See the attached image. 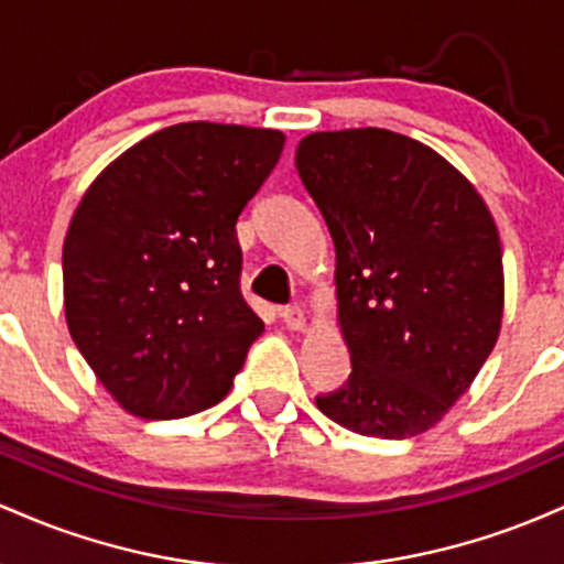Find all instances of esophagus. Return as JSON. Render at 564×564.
Instances as JSON below:
<instances>
[{"instance_id": "34e87169", "label": "esophagus", "mask_w": 564, "mask_h": 564, "mask_svg": "<svg viewBox=\"0 0 564 564\" xmlns=\"http://www.w3.org/2000/svg\"><path fill=\"white\" fill-rule=\"evenodd\" d=\"M281 318L291 332H304V326H307V318H304L302 307H296V304H291V307H281Z\"/></svg>"}]
</instances>
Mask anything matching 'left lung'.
<instances>
[{"label": "left lung", "mask_w": 564, "mask_h": 564, "mask_svg": "<svg viewBox=\"0 0 564 564\" xmlns=\"http://www.w3.org/2000/svg\"><path fill=\"white\" fill-rule=\"evenodd\" d=\"M296 172L334 238L352 360L347 384L315 403L358 435H422L469 390L501 332L494 215L456 166L390 129L307 134Z\"/></svg>", "instance_id": "left-lung-1"}]
</instances>
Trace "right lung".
<instances>
[{
  "label": "right lung",
  "instance_id": "obj_1",
  "mask_svg": "<svg viewBox=\"0 0 564 564\" xmlns=\"http://www.w3.org/2000/svg\"><path fill=\"white\" fill-rule=\"evenodd\" d=\"M283 132L187 121L111 161L70 217L63 304L100 384L140 419L219 403L264 332L241 294L236 223Z\"/></svg>",
  "mask_w": 564,
  "mask_h": 564
}]
</instances>
